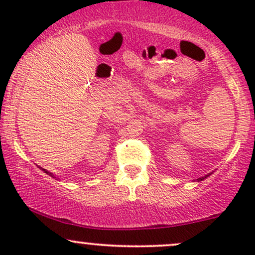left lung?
Here are the masks:
<instances>
[{
    "label": "left lung",
    "instance_id": "left-lung-1",
    "mask_svg": "<svg viewBox=\"0 0 255 255\" xmlns=\"http://www.w3.org/2000/svg\"><path fill=\"white\" fill-rule=\"evenodd\" d=\"M207 176H209V175H206V176H205V177H207ZM201 180H204V177H200L198 181H201Z\"/></svg>",
    "mask_w": 255,
    "mask_h": 255
}]
</instances>
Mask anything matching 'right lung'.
Masks as SVG:
<instances>
[{"label":"right lung","mask_w":255,"mask_h":255,"mask_svg":"<svg viewBox=\"0 0 255 255\" xmlns=\"http://www.w3.org/2000/svg\"><path fill=\"white\" fill-rule=\"evenodd\" d=\"M40 169H42V170L44 171V172H45V174H48V175H50V176H54V175H52L51 174V172H49L48 170H46V169H43V168H40Z\"/></svg>","instance_id":"1"}]
</instances>
